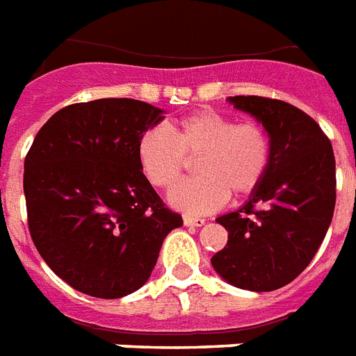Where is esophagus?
I'll use <instances>...</instances> for the list:
<instances>
[{
  "instance_id": "obj_1",
  "label": "esophagus",
  "mask_w": 356,
  "mask_h": 356,
  "mask_svg": "<svg viewBox=\"0 0 356 356\" xmlns=\"http://www.w3.org/2000/svg\"><path fill=\"white\" fill-rule=\"evenodd\" d=\"M183 219L186 227H203V225L207 223L203 218H192V216H184Z\"/></svg>"
}]
</instances>
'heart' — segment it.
<instances>
[{"instance_id":"heart-1","label":"heart","mask_w":356,"mask_h":356,"mask_svg":"<svg viewBox=\"0 0 356 356\" xmlns=\"http://www.w3.org/2000/svg\"><path fill=\"white\" fill-rule=\"evenodd\" d=\"M195 161L197 177L179 183L168 201L190 213L212 212L228 193L241 199L261 186L270 168V137L258 122L238 124L213 109H199L179 118L170 135L152 126L137 140V163L155 188H170L181 177L186 157Z\"/></svg>"}]
</instances>
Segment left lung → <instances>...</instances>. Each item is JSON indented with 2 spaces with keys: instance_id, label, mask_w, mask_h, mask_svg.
<instances>
[{
  "instance_id": "obj_1",
  "label": "left lung",
  "mask_w": 356,
  "mask_h": 356,
  "mask_svg": "<svg viewBox=\"0 0 356 356\" xmlns=\"http://www.w3.org/2000/svg\"><path fill=\"white\" fill-rule=\"evenodd\" d=\"M227 100L265 128L273 159L248 201L216 219L228 241L210 261L234 287L276 291L303 273L327 234L337 201L333 146L318 124L291 104L263 97Z\"/></svg>"
}]
</instances>
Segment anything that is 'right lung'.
I'll return each mask as SVG.
<instances>
[{
    "label": "right lung",
    "mask_w": 356,
    "mask_h": 356,
    "mask_svg": "<svg viewBox=\"0 0 356 356\" xmlns=\"http://www.w3.org/2000/svg\"><path fill=\"white\" fill-rule=\"evenodd\" d=\"M164 118L133 98L60 109L25 159L29 230L56 276L95 298L135 293L152 276L164 238L183 225L137 163V140Z\"/></svg>",
    "instance_id": "1"
}]
</instances>
